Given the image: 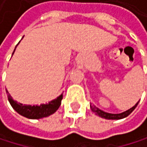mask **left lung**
<instances>
[{"mask_svg":"<svg viewBox=\"0 0 147 147\" xmlns=\"http://www.w3.org/2000/svg\"><path fill=\"white\" fill-rule=\"evenodd\" d=\"M139 101H140V100H139ZM139 101L136 103V104L133 106L132 108H130V109H129L128 111H123V112H122V113H118V114H113V113L105 112V111H104L102 110L99 109L98 107H96V106H95L94 105H93V104L90 105V108H91L92 111L95 113V115H97V116H99V117H102V118L108 119V120H119V119H123V118L128 117V116L135 109V107L137 106Z\"/></svg>","mask_w":147,"mask_h":147,"instance_id":"8db88e82","label":"left lung"}]
</instances>
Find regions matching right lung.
I'll list each match as a JSON object with an SVG mask.
<instances>
[{
  "mask_svg": "<svg viewBox=\"0 0 147 147\" xmlns=\"http://www.w3.org/2000/svg\"><path fill=\"white\" fill-rule=\"evenodd\" d=\"M15 49H16V47H15ZM15 49L13 54L14 53ZM7 93L8 101L10 102L12 107L18 114H20L21 116L27 117L29 119H40V118L47 117L53 114L59 109V105H61V100L63 99V94H61L56 99L49 101L48 103H46V104H41L40 105H23L21 103L17 102L16 100H14L7 90Z\"/></svg>",
  "mask_w": 147,
  "mask_h": 147,
  "instance_id": "add662e5",
  "label": "right lung"
}]
</instances>
